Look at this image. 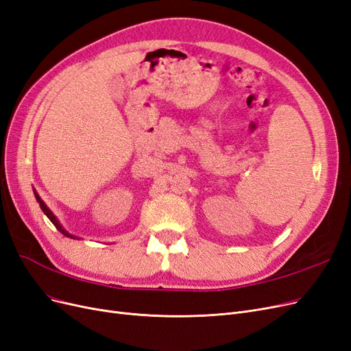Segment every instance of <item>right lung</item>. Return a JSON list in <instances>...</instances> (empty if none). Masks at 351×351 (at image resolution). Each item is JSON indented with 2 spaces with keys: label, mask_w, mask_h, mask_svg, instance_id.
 Masks as SVG:
<instances>
[{
  "label": "right lung",
  "mask_w": 351,
  "mask_h": 351,
  "mask_svg": "<svg viewBox=\"0 0 351 351\" xmlns=\"http://www.w3.org/2000/svg\"><path fill=\"white\" fill-rule=\"evenodd\" d=\"M33 191H34V197H36V200H38L39 202V204H40V209L43 210V213L47 216V217H49V221L56 226V229H58V231L60 232V234H64L65 237H69V238H72V239H80L78 237H75V235H72V234H69L68 231H66V229H64V226L62 225H60L59 223V221H58V217L52 213V210L49 209V208H47L46 206V204L43 203V200L40 199V196L38 195V191H36L34 189H33Z\"/></svg>",
  "instance_id": "right-lung-1"
}]
</instances>
